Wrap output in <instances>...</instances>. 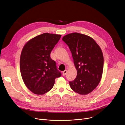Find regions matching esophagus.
<instances>
[{
	"mask_svg": "<svg viewBox=\"0 0 125 125\" xmlns=\"http://www.w3.org/2000/svg\"><path fill=\"white\" fill-rule=\"evenodd\" d=\"M67 70H65L63 72V76L66 75V74H67Z\"/></svg>",
	"mask_w": 125,
	"mask_h": 125,
	"instance_id": "34e87169",
	"label": "esophagus"
}]
</instances>
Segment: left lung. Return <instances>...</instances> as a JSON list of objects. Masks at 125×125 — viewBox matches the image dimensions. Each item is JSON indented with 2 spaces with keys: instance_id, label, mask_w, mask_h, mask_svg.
I'll return each instance as SVG.
<instances>
[{
  "instance_id": "left-lung-1",
  "label": "left lung",
  "mask_w": 125,
  "mask_h": 125,
  "mask_svg": "<svg viewBox=\"0 0 125 125\" xmlns=\"http://www.w3.org/2000/svg\"><path fill=\"white\" fill-rule=\"evenodd\" d=\"M71 52L77 75L69 82L71 89L81 95L92 92L100 83L104 59L101 48L94 39L86 35L72 33L63 37Z\"/></svg>"
}]
</instances>
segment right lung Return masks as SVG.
I'll use <instances>...</instances> for the list:
<instances>
[{"mask_svg":"<svg viewBox=\"0 0 125 125\" xmlns=\"http://www.w3.org/2000/svg\"><path fill=\"white\" fill-rule=\"evenodd\" d=\"M61 35L44 33L31 39L22 49L20 67L24 83L32 92L43 95L54 86L55 78L61 73L51 52Z\"/></svg>","mask_w":125,"mask_h":125,"instance_id":"obj_1","label":"right lung"}]
</instances>
